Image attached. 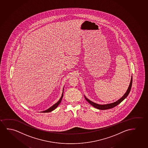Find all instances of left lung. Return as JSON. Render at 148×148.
I'll list each match as a JSON object with an SVG mask.
<instances>
[{"label": "left lung", "mask_w": 148, "mask_h": 148, "mask_svg": "<svg viewBox=\"0 0 148 148\" xmlns=\"http://www.w3.org/2000/svg\"><path fill=\"white\" fill-rule=\"evenodd\" d=\"M132 83V77H131V81H130V83L129 87L128 88L127 91L125 93V94L120 99L117 100V101L113 102V103H110V104H104V105H100V104H97V103H95L94 102H92V101L90 100L89 99H88V98L86 97L85 96H85V98L86 100L90 104L92 105V106H94V108H98L99 110H108V109H110V108H114V106H117V105H118L119 103H120L124 99H125V98L127 97V96L128 95L129 92H130V90H131Z\"/></svg>", "instance_id": "obj_1"}]
</instances>
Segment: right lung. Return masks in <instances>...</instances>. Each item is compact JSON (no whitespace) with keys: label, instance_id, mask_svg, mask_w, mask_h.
<instances>
[{"label":"right lung","instance_id":"add662e5","mask_svg":"<svg viewBox=\"0 0 148 148\" xmlns=\"http://www.w3.org/2000/svg\"><path fill=\"white\" fill-rule=\"evenodd\" d=\"M63 96V92L62 94V96L61 97L60 99H59L58 101L56 103H55V104H54L53 106H51V108H48V110H44L43 112H52V110H54L55 108H56L57 106H58L59 104H60V103L61 101V100H62V99Z\"/></svg>","mask_w":148,"mask_h":148}]
</instances>
